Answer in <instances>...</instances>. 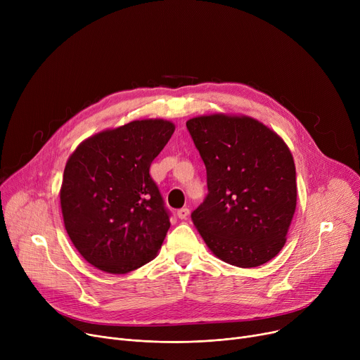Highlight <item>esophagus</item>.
<instances>
[{
    "mask_svg": "<svg viewBox=\"0 0 360 360\" xmlns=\"http://www.w3.org/2000/svg\"><path fill=\"white\" fill-rule=\"evenodd\" d=\"M178 217L181 219V220H184V219H188V216H190V209H186V207H182V209H179L178 210Z\"/></svg>",
    "mask_w": 360,
    "mask_h": 360,
    "instance_id": "esophagus-1",
    "label": "esophagus"
}]
</instances>
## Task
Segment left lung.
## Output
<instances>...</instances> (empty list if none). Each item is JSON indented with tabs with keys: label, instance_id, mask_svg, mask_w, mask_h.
Returning a JSON list of instances; mask_svg holds the SVG:
<instances>
[{
	"label": "left lung",
	"instance_id": "1",
	"mask_svg": "<svg viewBox=\"0 0 360 360\" xmlns=\"http://www.w3.org/2000/svg\"><path fill=\"white\" fill-rule=\"evenodd\" d=\"M207 170L209 194L191 213L210 251L232 266L266 264L285 247L296 209L289 147L250 117L224 113L186 122Z\"/></svg>",
	"mask_w": 360,
	"mask_h": 360
}]
</instances>
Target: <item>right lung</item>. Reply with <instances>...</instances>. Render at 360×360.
<instances>
[{
  "instance_id": "right-lung-1",
  "label": "right lung",
  "mask_w": 360,
  "mask_h": 360,
  "mask_svg": "<svg viewBox=\"0 0 360 360\" xmlns=\"http://www.w3.org/2000/svg\"><path fill=\"white\" fill-rule=\"evenodd\" d=\"M174 131L165 120L132 121L84 140L68 158L60 191L64 224L91 266L125 274L158 255L170 221L148 170Z\"/></svg>"
}]
</instances>
